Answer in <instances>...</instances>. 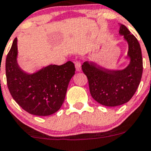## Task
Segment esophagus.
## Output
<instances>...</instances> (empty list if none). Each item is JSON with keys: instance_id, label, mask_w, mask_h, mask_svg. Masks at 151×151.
Returning <instances> with one entry per match:
<instances>
[{"instance_id": "obj_1", "label": "esophagus", "mask_w": 151, "mask_h": 151, "mask_svg": "<svg viewBox=\"0 0 151 151\" xmlns=\"http://www.w3.org/2000/svg\"><path fill=\"white\" fill-rule=\"evenodd\" d=\"M75 66H76V70L78 72H80L81 70V64L80 62L76 61L75 63Z\"/></svg>"}]
</instances>
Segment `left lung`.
<instances>
[{"instance_id": "1", "label": "left lung", "mask_w": 151, "mask_h": 151, "mask_svg": "<svg viewBox=\"0 0 151 151\" xmlns=\"http://www.w3.org/2000/svg\"><path fill=\"white\" fill-rule=\"evenodd\" d=\"M119 34L128 43L129 64L123 70H107L92 62L83 63L82 70L87 76L90 93L102 105L116 107L129 102L136 92L142 74V57L137 39L124 24Z\"/></svg>"}]
</instances>
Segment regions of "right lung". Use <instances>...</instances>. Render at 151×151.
<instances>
[{"label": "right lung", "instance_id": "1", "mask_svg": "<svg viewBox=\"0 0 151 151\" xmlns=\"http://www.w3.org/2000/svg\"><path fill=\"white\" fill-rule=\"evenodd\" d=\"M17 38L6 60L7 86L17 103L27 113L38 116L58 111L65 100L75 65L71 61L62 65H49L34 73H27L17 63Z\"/></svg>", "mask_w": 151, "mask_h": 151}]
</instances>
